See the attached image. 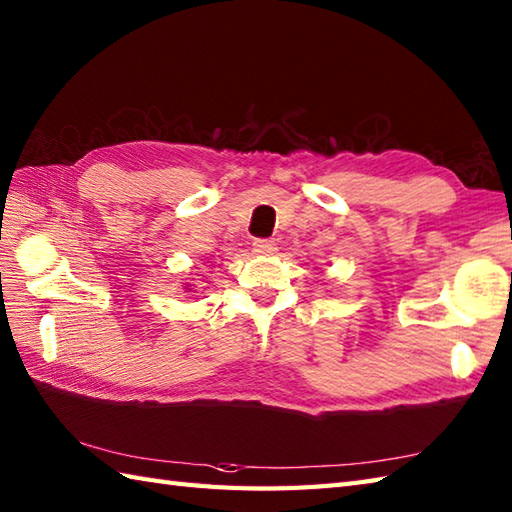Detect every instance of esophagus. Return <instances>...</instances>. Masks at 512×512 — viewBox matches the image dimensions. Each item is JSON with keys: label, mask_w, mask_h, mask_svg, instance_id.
<instances>
[{"label": "esophagus", "mask_w": 512, "mask_h": 512, "mask_svg": "<svg viewBox=\"0 0 512 512\" xmlns=\"http://www.w3.org/2000/svg\"><path fill=\"white\" fill-rule=\"evenodd\" d=\"M253 250L257 255H275L277 244H275V239H255Z\"/></svg>", "instance_id": "1"}]
</instances>
